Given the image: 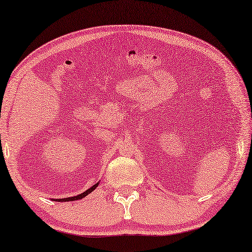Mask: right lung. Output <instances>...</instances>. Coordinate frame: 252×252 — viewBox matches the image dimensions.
<instances>
[{"label":"right lung","mask_w":252,"mask_h":252,"mask_svg":"<svg viewBox=\"0 0 252 252\" xmlns=\"http://www.w3.org/2000/svg\"><path fill=\"white\" fill-rule=\"evenodd\" d=\"M98 185H99V184H95V185H94V186H92L91 188L87 189L86 191L82 192V193H80V195H77V196H74V197H67V198H61V199H56V200H59V202H71V200H77V199H82V198H84V197H86V196H88L89 193L94 191V189H95L96 187H98Z\"/></svg>","instance_id":"obj_1"}]
</instances>
